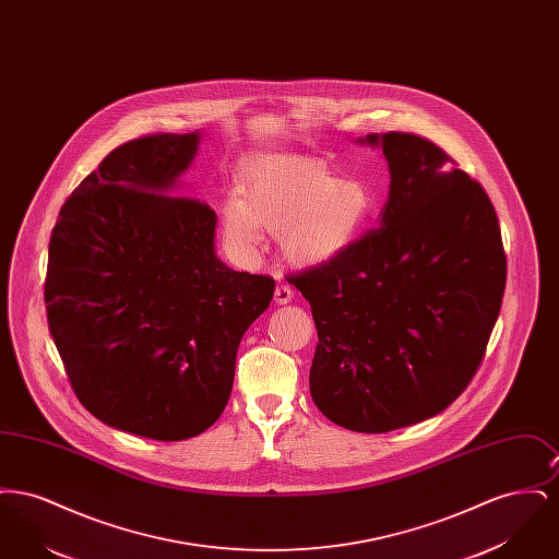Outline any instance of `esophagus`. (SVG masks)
<instances>
[{"label":"esophagus","instance_id":"obj_1","mask_svg":"<svg viewBox=\"0 0 559 559\" xmlns=\"http://www.w3.org/2000/svg\"><path fill=\"white\" fill-rule=\"evenodd\" d=\"M292 299V287H289V285H283V283H278V285H276V289H274V301H276L278 306H283V304H289Z\"/></svg>","mask_w":559,"mask_h":559}]
</instances>
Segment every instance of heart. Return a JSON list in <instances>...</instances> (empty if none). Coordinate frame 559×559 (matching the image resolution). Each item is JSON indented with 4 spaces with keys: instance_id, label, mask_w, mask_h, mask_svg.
Here are the masks:
<instances>
[{
    "instance_id": "b5f03b06",
    "label": "heart",
    "mask_w": 559,
    "mask_h": 559,
    "mask_svg": "<svg viewBox=\"0 0 559 559\" xmlns=\"http://www.w3.org/2000/svg\"><path fill=\"white\" fill-rule=\"evenodd\" d=\"M374 197L367 182L340 180L317 160L274 157L255 165L239 197L222 210L224 235L253 249L260 233L281 230V249L295 266H324L342 258L367 228Z\"/></svg>"
}]
</instances>
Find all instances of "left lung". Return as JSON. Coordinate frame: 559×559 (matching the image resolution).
<instances>
[{
  "instance_id": "8db88e82",
  "label": "left lung",
  "mask_w": 559,
  "mask_h": 559,
  "mask_svg": "<svg viewBox=\"0 0 559 559\" xmlns=\"http://www.w3.org/2000/svg\"><path fill=\"white\" fill-rule=\"evenodd\" d=\"M390 194L379 228L287 281L310 301L319 344L310 394L337 426L385 433L442 413L478 371L506 293L495 207L433 142L369 133Z\"/></svg>"
}]
</instances>
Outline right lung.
<instances>
[{"label": "right lung", "mask_w": 559, "mask_h": 559, "mask_svg": "<svg viewBox=\"0 0 559 559\" xmlns=\"http://www.w3.org/2000/svg\"><path fill=\"white\" fill-rule=\"evenodd\" d=\"M197 148L199 132L117 146L62 205L48 253V324L78 399L160 442L217 421L274 295V278L219 262L212 207L176 194Z\"/></svg>", "instance_id": "obj_1"}]
</instances>
